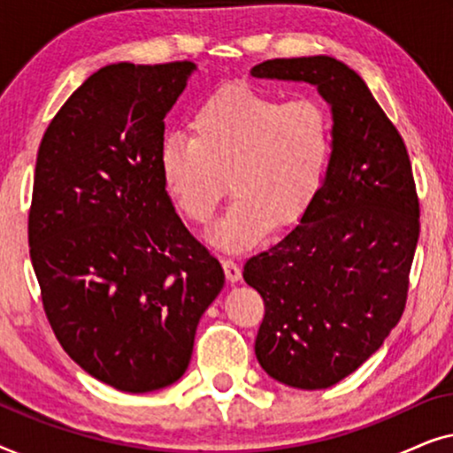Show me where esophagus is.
I'll use <instances>...</instances> for the list:
<instances>
[{"instance_id":"1","label":"esophagus","mask_w":453,"mask_h":453,"mask_svg":"<svg viewBox=\"0 0 453 453\" xmlns=\"http://www.w3.org/2000/svg\"><path fill=\"white\" fill-rule=\"evenodd\" d=\"M222 268H225V274H226V280L228 282H239L241 280V265L234 262V259H222Z\"/></svg>"}]
</instances>
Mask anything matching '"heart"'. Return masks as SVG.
<instances>
[{
    "label": "heart",
    "mask_w": 453,
    "mask_h": 453,
    "mask_svg": "<svg viewBox=\"0 0 453 453\" xmlns=\"http://www.w3.org/2000/svg\"><path fill=\"white\" fill-rule=\"evenodd\" d=\"M332 157V121L309 96L282 101L233 82L203 98L189 117V135H166L160 179L179 212L208 225L226 196L234 202L212 243L228 251L257 245L272 226L303 219L324 183Z\"/></svg>",
    "instance_id": "1"
}]
</instances>
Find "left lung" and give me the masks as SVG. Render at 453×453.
Listing matches in <instances>:
<instances>
[{"label": "left lung", "mask_w": 453, "mask_h": 453, "mask_svg": "<svg viewBox=\"0 0 453 453\" xmlns=\"http://www.w3.org/2000/svg\"><path fill=\"white\" fill-rule=\"evenodd\" d=\"M251 76L309 82L332 107L318 196L301 225L243 268L265 307L262 369L284 386L324 389L361 367L404 313L420 233L417 185L398 129L342 61L268 59Z\"/></svg>", "instance_id": "left-lung-1"}]
</instances>
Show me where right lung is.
<instances>
[{
  "label": "right lung",
  "instance_id": "add662e5",
  "mask_svg": "<svg viewBox=\"0 0 453 453\" xmlns=\"http://www.w3.org/2000/svg\"><path fill=\"white\" fill-rule=\"evenodd\" d=\"M196 64L104 65L42 135L28 212L42 309L64 350L129 394L175 383L225 287L158 169L165 117Z\"/></svg>",
  "mask_w": 453,
  "mask_h": 453
}]
</instances>
